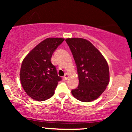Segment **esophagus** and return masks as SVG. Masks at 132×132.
Here are the masks:
<instances>
[{
  "instance_id": "1",
  "label": "esophagus",
  "mask_w": 132,
  "mask_h": 132,
  "mask_svg": "<svg viewBox=\"0 0 132 132\" xmlns=\"http://www.w3.org/2000/svg\"><path fill=\"white\" fill-rule=\"evenodd\" d=\"M68 78V74L66 73L65 74V75L63 77V79L64 80H67Z\"/></svg>"
}]
</instances>
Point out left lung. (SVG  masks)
Wrapping results in <instances>:
<instances>
[{
  "label": "left lung",
  "instance_id": "8db88e82",
  "mask_svg": "<svg viewBox=\"0 0 132 132\" xmlns=\"http://www.w3.org/2000/svg\"><path fill=\"white\" fill-rule=\"evenodd\" d=\"M77 65L79 84L71 91L73 96L83 102L97 99L109 82V68L105 59L90 41L83 38H68Z\"/></svg>",
  "mask_w": 132,
  "mask_h": 132
}]
</instances>
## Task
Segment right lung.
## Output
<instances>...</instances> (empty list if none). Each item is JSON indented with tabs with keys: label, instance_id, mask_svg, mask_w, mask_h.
<instances>
[{
	"label": "right lung",
	"instance_id": "add662e5",
	"mask_svg": "<svg viewBox=\"0 0 132 132\" xmlns=\"http://www.w3.org/2000/svg\"><path fill=\"white\" fill-rule=\"evenodd\" d=\"M64 39L49 38L41 41L22 62L20 78L25 93L35 100L44 101L52 96L58 82L56 68L51 62L52 54Z\"/></svg>",
	"mask_w": 132,
	"mask_h": 132
}]
</instances>
